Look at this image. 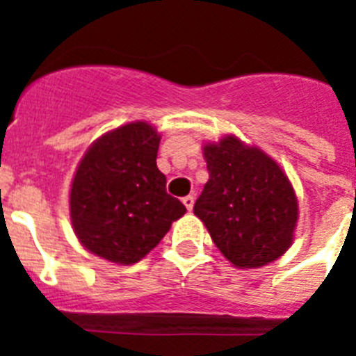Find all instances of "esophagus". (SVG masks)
<instances>
[{
  "mask_svg": "<svg viewBox=\"0 0 356 356\" xmlns=\"http://www.w3.org/2000/svg\"><path fill=\"white\" fill-rule=\"evenodd\" d=\"M184 205H185V209L191 212V210H193V207H194V196H191V194H188V196H185L184 197Z\"/></svg>",
  "mask_w": 356,
  "mask_h": 356,
  "instance_id": "1",
  "label": "esophagus"
}]
</instances>
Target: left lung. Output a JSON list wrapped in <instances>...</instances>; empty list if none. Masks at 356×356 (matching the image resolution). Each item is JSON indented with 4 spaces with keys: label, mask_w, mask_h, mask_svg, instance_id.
Returning a JSON list of instances; mask_svg holds the SVG:
<instances>
[{
    "label": "left lung",
    "mask_w": 356,
    "mask_h": 356,
    "mask_svg": "<svg viewBox=\"0 0 356 356\" xmlns=\"http://www.w3.org/2000/svg\"><path fill=\"white\" fill-rule=\"evenodd\" d=\"M209 181L194 213L213 244L238 269L275 262L291 248L298 197L278 163L262 149L228 135L205 144Z\"/></svg>",
    "instance_id": "1"
}]
</instances>
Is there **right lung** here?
<instances>
[{"instance_id":"right-lung-1","label":"right lung","mask_w":356,"mask_h":356,"mask_svg":"<svg viewBox=\"0 0 356 356\" xmlns=\"http://www.w3.org/2000/svg\"><path fill=\"white\" fill-rule=\"evenodd\" d=\"M160 135L144 121L108 131L87 149L72 178L69 212L81 246L130 266L185 213L156 168Z\"/></svg>"}]
</instances>
